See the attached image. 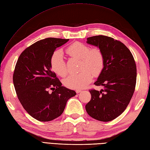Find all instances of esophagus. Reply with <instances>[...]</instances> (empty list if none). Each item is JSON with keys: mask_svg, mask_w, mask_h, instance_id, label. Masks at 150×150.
I'll return each instance as SVG.
<instances>
[{"mask_svg": "<svg viewBox=\"0 0 150 150\" xmlns=\"http://www.w3.org/2000/svg\"><path fill=\"white\" fill-rule=\"evenodd\" d=\"M81 92V90H76V93H80Z\"/></svg>", "mask_w": 150, "mask_h": 150, "instance_id": "esophagus-1", "label": "esophagus"}]
</instances>
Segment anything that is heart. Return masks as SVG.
Wrapping results in <instances>:
<instances>
[{"label": "heart", "instance_id": "obj_1", "mask_svg": "<svg viewBox=\"0 0 150 150\" xmlns=\"http://www.w3.org/2000/svg\"><path fill=\"white\" fill-rule=\"evenodd\" d=\"M69 56L80 59L79 69L82 71L72 74L64 80V85L71 89H82L92 81L93 75L100 74L104 67V57L100 48L89 46L80 42H75L69 46L66 50ZM52 70L58 76L64 77L67 74V67L61 50L54 52L50 58Z\"/></svg>", "mask_w": 150, "mask_h": 150}]
</instances>
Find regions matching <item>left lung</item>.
Instances as JSON below:
<instances>
[{
  "label": "left lung",
  "instance_id": "8db88e82",
  "mask_svg": "<svg viewBox=\"0 0 150 150\" xmlns=\"http://www.w3.org/2000/svg\"><path fill=\"white\" fill-rule=\"evenodd\" d=\"M104 57V67L95 82L104 89L90 90L92 98L85 105L88 114L101 122H109L125 110L136 88L137 69L132 54L121 41L105 35L87 38Z\"/></svg>",
  "mask_w": 150,
  "mask_h": 150
}]
</instances>
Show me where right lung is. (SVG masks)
Here are the masks:
<instances>
[{
	"label": "right lung",
	"instance_id": "right-lung-1",
	"mask_svg": "<svg viewBox=\"0 0 150 150\" xmlns=\"http://www.w3.org/2000/svg\"><path fill=\"white\" fill-rule=\"evenodd\" d=\"M69 40H40L27 47L18 59L13 77L17 97L25 111L38 121L49 122L60 116L67 100L76 94L62 86L50 65L52 54Z\"/></svg>",
	"mask_w": 150,
	"mask_h": 150
}]
</instances>
